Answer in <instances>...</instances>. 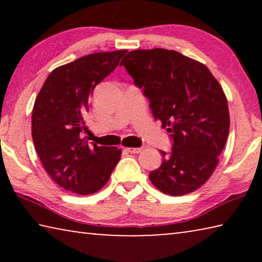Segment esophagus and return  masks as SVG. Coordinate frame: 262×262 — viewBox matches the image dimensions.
Listing matches in <instances>:
<instances>
[{
    "mask_svg": "<svg viewBox=\"0 0 262 262\" xmlns=\"http://www.w3.org/2000/svg\"><path fill=\"white\" fill-rule=\"evenodd\" d=\"M126 150L130 154H139L142 151V148H127Z\"/></svg>",
    "mask_w": 262,
    "mask_h": 262,
    "instance_id": "1",
    "label": "esophagus"
}]
</instances>
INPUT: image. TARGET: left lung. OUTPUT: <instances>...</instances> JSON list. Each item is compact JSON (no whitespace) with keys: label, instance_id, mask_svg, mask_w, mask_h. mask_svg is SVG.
Listing matches in <instances>:
<instances>
[{"label":"left lung","instance_id":"left-lung-1","mask_svg":"<svg viewBox=\"0 0 262 262\" xmlns=\"http://www.w3.org/2000/svg\"><path fill=\"white\" fill-rule=\"evenodd\" d=\"M120 64L143 89L155 120L172 139L171 151L161 150L162 164L150 180L168 195L194 192L210 178L229 136L223 89L205 64L176 51H132Z\"/></svg>","mask_w":262,"mask_h":262}]
</instances>
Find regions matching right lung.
<instances>
[{
  "label": "right lung",
  "mask_w": 262,
  "mask_h": 262,
  "mask_svg": "<svg viewBox=\"0 0 262 262\" xmlns=\"http://www.w3.org/2000/svg\"><path fill=\"white\" fill-rule=\"evenodd\" d=\"M126 52L94 53L55 68L35 98L34 148L51 178L72 193L99 190L121 157L120 149L88 143L84 118L96 85L118 67Z\"/></svg>",
  "instance_id": "1"
}]
</instances>
